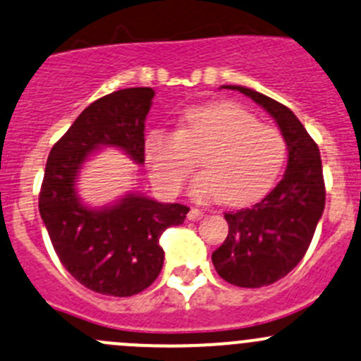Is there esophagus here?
<instances>
[{
	"label": "esophagus",
	"mask_w": 361,
	"mask_h": 361,
	"mask_svg": "<svg viewBox=\"0 0 361 361\" xmlns=\"http://www.w3.org/2000/svg\"><path fill=\"white\" fill-rule=\"evenodd\" d=\"M204 218V212L200 211V209H195L191 207L190 212H188V219H191V221H198V219Z\"/></svg>",
	"instance_id": "34e87169"
}]
</instances>
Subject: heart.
Instances as JSON below:
<instances>
[{
  "label": "heart",
  "mask_w": 361,
  "mask_h": 361,
  "mask_svg": "<svg viewBox=\"0 0 361 361\" xmlns=\"http://www.w3.org/2000/svg\"><path fill=\"white\" fill-rule=\"evenodd\" d=\"M191 184L197 200H221L232 207L255 204L269 193L287 159V142L274 126L235 102H212L186 109L177 133L154 129L145 136L143 154L152 180L177 195L197 166Z\"/></svg>",
  "instance_id": "heart-1"
}]
</instances>
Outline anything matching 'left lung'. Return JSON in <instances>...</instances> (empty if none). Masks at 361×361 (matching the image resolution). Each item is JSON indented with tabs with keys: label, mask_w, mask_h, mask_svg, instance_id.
I'll return each instance as SVG.
<instances>
[{
	"label": "left lung",
	"mask_w": 361,
	"mask_h": 361,
	"mask_svg": "<svg viewBox=\"0 0 361 361\" xmlns=\"http://www.w3.org/2000/svg\"><path fill=\"white\" fill-rule=\"evenodd\" d=\"M262 106L280 127L289 159L283 178L250 209L226 212L228 235L212 253L225 281L238 287L271 286L300 264L326 204L319 147L287 106L246 87L225 85Z\"/></svg>",
	"instance_id": "obj_1"
}]
</instances>
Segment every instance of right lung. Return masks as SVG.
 Returning a JSON list of instances; mask_svg holds the SVG:
<instances>
[{"mask_svg":"<svg viewBox=\"0 0 361 361\" xmlns=\"http://www.w3.org/2000/svg\"><path fill=\"white\" fill-rule=\"evenodd\" d=\"M154 95L149 87L123 88L92 102L54 143L44 171L39 211L54 252L81 286L106 296H135L159 276L161 234L183 225L190 211L140 193L92 209L75 190L83 164L102 147L145 163L143 131Z\"/></svg>","mask_w":361,"mask_h":361,"instance_id":"right-lung-1","label":"right lung"}]
</instances>
